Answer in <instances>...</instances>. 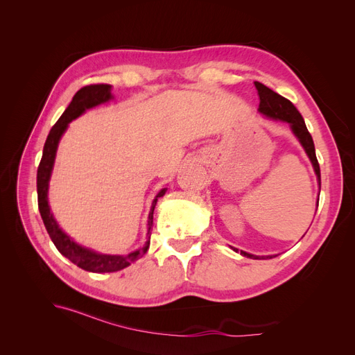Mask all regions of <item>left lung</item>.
I'll return each instance as SVG.
<instances>
[{"label": "left lung", "instance_id": "left-lung-1", "mask_svg": "<svg viewBox=\"0 0 355 355\" xmlns=\"http://www.w3.org/2000/svg\"><path fill=\"white\" fill-rule=\"evenodd\" d=\"M254 87L257 89V93H259V99H261L259 111L263 115L272 118V120H282V121H286V123L292 125L293 133L297 136L299 142L302 144V146L305 148V151H306V154L311 159V163H313V166H314L315 175L318 178V184L321 187L320 164H318V159H317V155H315L314 141H313V136H311V133L308 132L302 115L299 114V111L296 110V106L292 102H290L286 98H283V96H280L278 93H275L270 87H266V85H263L262 83L254 81ZM234 250L237 252V249H234ZM241 254L247 256V257H252V259H261V256H254V254L245 253V252H241ZM265 257H270V259H271L272 256H263L262 259H265Z\"/></svg>", "mask_w": 355, "mask_h": 355}]
</instances>
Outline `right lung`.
<instances>
[{
	"label": "right lung",
	"instance_id": "add662e5",
	"mask_svg": "<svg viewBox=\"0 0 355 355\" xmlns=\"http://www.w3.org/2000/svg\"><path fill=\"white\" fill-rule=\"evenodd\" d=\"M111 99V85L110 84H90L85 85V87L80 89L75 93L72 102L69 103L65 112L56 121V124L51 127V130L47 136V141L44 144V149H42V157L40 161V166L37 170V192H38V209L41 213L42 222L46 225V230L50 235L51 241L55 243L56 249L65 256L68 259L75 263L77 266L83 268L85 271L90 272H115L124 270L125 266L136 262L137 259L146 253L149 247V239H151V228H153V214L157 200L166 194V188L161 189L155 200L153 201L151 211H149L148 216V243L144 249H139L127 256H111V254H99L96 252H92L89 249H84V247L75 244L71 241L68 235L63 234L60 228L58 227L56 220L53 219V214L50 213V207L47 202V188H49V179L51 175L53 163H55L56 157V149L58 144L60 141V136L63 132L67 130L68 124L81 115L85 110L93 108V106L103 103Z\"/></svg>",
	"mask_w": 355,
	"mask_h": 355
}]
</instances>
